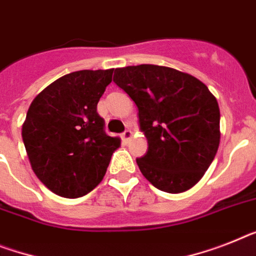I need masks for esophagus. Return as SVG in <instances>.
<instances>
[{
    "label": "esophagus",
    "instance_id": "obj_1",
    "mask_svg": "<svg viewBox=\"0 0 256 256\" xmlns=\"http://www.w3.org/2000/svg\"><path fill=\"white\" fill-rule=\"evenodd\" d=\"M132 130H126V132H123L122 133V138H123V141L124 142H128V141L130 140V138H132Z\"/></svg>",
    "mask_w": 256,
    "mask_h": 256
}]
</instances>
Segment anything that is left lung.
<instances>
[{
  "mask_svg": "<svg viewBox=\"0 0 256 256\" xmlns=\"http://www.w3.org/2000/svg\"><path fill=\"white\" fill-rule=\"evenodd\" d=\"M114 82L138 110L148 152L136 162L156 188L180 194L204 176L220 145L217 99L194 76L160 65L118 68Z\"/></svg>",
  "mask_w": 256,
  "mask_h": 256,
  "instance_id": "1",
  "label": "left lung"
}]
</instances>
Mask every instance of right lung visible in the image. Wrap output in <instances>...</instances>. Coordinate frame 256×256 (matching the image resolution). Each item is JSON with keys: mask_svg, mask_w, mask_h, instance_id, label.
<instances>
[{"mask_svg": "<svg viewBox=\"0 0 256 256\" xmlns=\"http://www.w3.org/2000/svg\"><path fill=\"white\" fill-rule=\"evenodd\" d=\"M114 69L78 70L35 96L22 126L31 168L48 190L68 199L86 195L102 182L119 137L107 136L96 104Z\"/></svg>", "mask_w": 256, "mask_h": 256, "instance_id": "add662e5", "label": "right lung"}]
</instances>
